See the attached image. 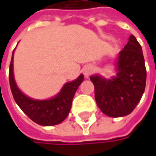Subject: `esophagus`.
Masks as SVG:
<instances>
[{
    "instance_id": "34e87169",
    "label": "esophagus",
    "mask_w": 156,
    "mask_h": 156,
    "mask_svg": "<svg viewBox=\"0 0 156 156\" xmlns=\"http://www.w3.org/2000/svg\"><path fill=\"white\" fill-rule=\"evenodd\" d=\"M93 71L94 70L93 69H92V67H90V66H87V67H85V69H84V75H85V77L88 78V77H89V75L93 73Z\"/></svg>"
}]
</instances>
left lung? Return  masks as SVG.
Returning <instances> with one entry per match:
<instances>
[{"instance_id": "1", "label": "left lung", "mask_w": 156, "mask_h": 156, "mask_svg": "<svg viewBox=\"0 0 156 156\" xmlns=\"http://www.w3.org/2000/svg\"><path fill=\"white\" fill-rule=\"evenodd\" d=\"M115 76L107 79L90 76L94 97L101 112L110 117L129 115L140 101L145 90L147 72L140 43L133 34L119 53L115 63Z\"/></svg>"}]
</instances>
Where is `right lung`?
I'll return each instance as SVG.
<instances>
[{
    "instance_id": "obj_1",
    "label": "right lung",
    "mask_w": 156,
    "mask_h": 156,
    "mask_svg": "<svg viewBox=\"0 0 156 156\" xmlns=\"http://www.w3.org/2000/svg\"><path fill=\"white\" fill-rule=\"evenodd\" d=\"M14 52L9 66V84L15 102L33 122L41 126H54L63 121L69 115L72 101L77 88L84 80L81 74L77 79L66 82L61 91L54 97L47 100L30 98L18 87L14 76Z\"/></svg>"
}]
</instances>
